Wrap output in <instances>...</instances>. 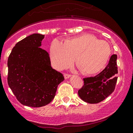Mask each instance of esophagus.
Listing matches in <instances>:
<instances>
[{"mask_svg":"<svg viewBox=\"0 0 133 133\" xmlns=\"http://www.w3.org/2000/svg\"><path fill=\"white\" fill-rule=\"evenodd\" d=\"M70 76H71V75H70V74H64V77H65V78H68Z\"/></svg>","mask_w":133,"mask_h":133,"instance_id":"obj_1","label":"esophagus"}]
</instances>
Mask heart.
Returning a JSON list of instances; mask_svg holds the SVG:
<instances>
[{
    "mask_svg": "<svg viewBox=\"0 0 133 133\" xmlns=\"http://www.w3.org/2000/svg\"><path fill=\"white\" fill-rule=\"evenodd\" d=\"M111 49L106 41L98 40L91 34H84L67 39H55L49 48L51 64L57 70L71 65L76 57V63L85 74H95L107 65Z\"/></svg>",
    "mask_w": 133,
    "mask_h": 133,
    "instance_id": "obj_1",
    "label": "heart"
}]
</instances>
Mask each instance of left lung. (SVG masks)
<instances>
[{
	"label": "left lung",
	"mask_w": 133,
	"mask_h": 133,
	"mask_svg": "<svg viewBox=\"0 0 133 133\" xmlns=\"http://www.w3.org/2000/svg\"><path fill=\"white\" fill-rule=\"evenodd\" d=\"M117 56L113 55L106 68L95 77L84 78V85L78 91L80 98L88 103H98L114 92L117 81Z\"/></svg>",
	"instance_id": "1"
}]
</instances>
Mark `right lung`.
Instances as JSON below:
<instances>
[{
	"label": "right lung",
	"mask_w": 133,
	"mask_h": 133,
	"mask_svg": "<svg viewBox=\"0 0 133 133\" xmlns=\"http://www.w3.org/2000/svg\"><path fill=\"white\" fill-rule=\"evenodd\" d=\"M44 35L34 34L18 42L8 60V83L22 105L41 107L55 98L63 75L51 66L49 55L41 48Z\"/></svg>",
	"instance_id": "right-lung-1"
}]
</instances>
